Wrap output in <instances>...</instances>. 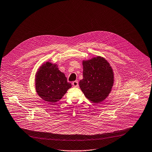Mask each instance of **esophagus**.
<instances>
[{"label":"esophagus","instance_id":"34e87169","mask_svg":"<svg viewBox=\"0 0 152 152\" xmlns=\"http://www.w3.org/2000/svg\"><path fill=\"white\" fill-rule=\"evenodd\" d=\"M72 85L74 86V87H77L79 86V83H78V82L77 81H74L72 82Z\"/></svg>","mask_w":152,"mask_h":152}]
</instances>
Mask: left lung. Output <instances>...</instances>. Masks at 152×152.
Returning a JSON list of instances; mask_svg holds the SVG:
<instances>
[{"mask_svg": "<svg viewBox=\"0 0 152 152\" xmlns=\"http://www.w3.org/2000/svg\"><path fill=\"white\" fill-rule=\"evenodd\" d=\"M83 77L79 86L85 96L93 103L104 100L112 90L114 82L112 68L107 61L97 56L83 61Z\"/></svg>", "mask_w": 152, "mask_h": 152, "instance_id": "1", "label": "left lung"}]
</instances>
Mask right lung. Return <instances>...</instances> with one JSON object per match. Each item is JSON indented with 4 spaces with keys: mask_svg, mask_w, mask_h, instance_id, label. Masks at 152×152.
<instances>
[{
    "mask_svg": "<svg viewBox=\"0 0 152 152\" xmlns=\"http://www.w3.org/2000/svg\"><path fill=\"white\" fill-rule=\"evenodd\" d=\"M36 90L38 95L46 102L55 103L61 100L72 87L67 82L64 74L56 64L46 62L39 69L35 79Z\"/></svg>",
    "mask_w": 152,
    "mask_h": 152,
    "instance_id": "obj_1",
    "label": "right lung"
}]
</instances>
